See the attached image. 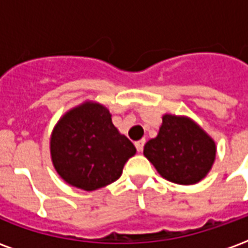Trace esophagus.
Returning <instances> with one entry per match:
<instances>
[{"label": "esophagus", "instance_id": "1", "mask_svg": "<svg viewBox=\"0 0 248 248\" xmlns=\"http://www.w3.org/2000/svg\"><path fill=\"white\" fill-rule=\"evenodd\" d=\"M145 143H146L145 140H137V142H135V147H137V150H138L140 153V151L143 150V146H145Z\"/></svg>", "mask_w": 248, "mask_h": 248}]
</instances>
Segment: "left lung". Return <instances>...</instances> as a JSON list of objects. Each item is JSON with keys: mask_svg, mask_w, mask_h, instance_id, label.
Instances as JSON below:
<instances>
[{"mask_svg": "<svg viewBox=\"0 0 248 248\" xmlns=\"http://www.w3.org/2000/svg\"><path fill=\"white\" fill-rule=\"evenodd\" d=\"M215 143L191 119L166 114L159 133L143 154L162 177L178 185H194L207 175L215 159Z\"/></svg>", "mask_w": 248, "mask_h": 248, "instance_id": "8db88e82", "label": "left lung"}]
</instances>
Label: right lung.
Masks as SVG:
<instances>
[{"label":"right lung","mask_w":248,"mask_h":248,"mask_svg":"<svg viewBox=\"0 0 248 248\" xmlns=\"http://www.w3.org/2000/svg\"><path fill=\"white\" fill-rule=\"evenodd\" d=\"M135 151L134 145L113 124L108 108L93 102L66 113L50 140L57 172L69 185L85 191L115 182Z\"/></svg>","instance_id":"1"}]
</instances>
